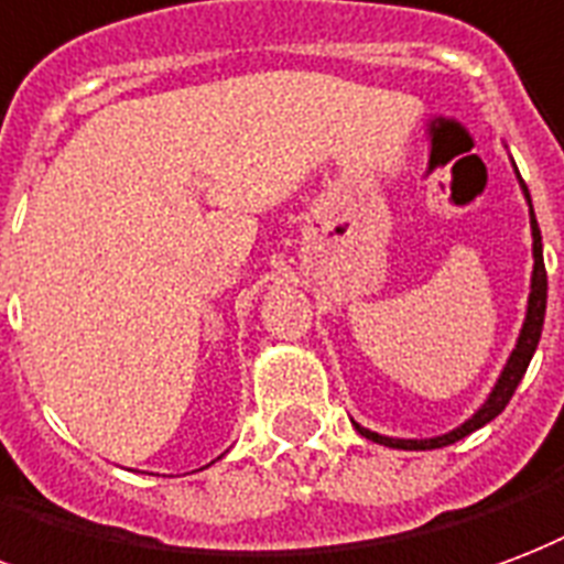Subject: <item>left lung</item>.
I'll list each match as a JSON object with an SVG mask.
<instances>
[{"label": "left lung", "instance_id": "left-lung-1", "mask_svg": "<svg viewBox=\"0 0 564 564\" xmlns=\"http://www.w3.org/2000/svg\"><path fill=\"white\" fill-rule=\"evenodd\" d=\"M523 185V182H520ZM523 194L529 199V187L523 185ZM529 218H532V253H535V269H532V293H529V311H527V323H523V332L517 337V346L508 365H505L502 377L496 382V388L490 391V398L484 403L481 410L475 412L473 419L460 424L457 431L445 433V436H436V440H391V436H379V433H370L365 427L356 431L367 440L379 442V445H388V448H406V452H427V448H442V445H452V442L469 436L473 431L484 427L487 421H494L499 412L508 406V400L514 398L517 386L520 379L527 373L529 361L535 356V346L541 340V328H544V311H547V269H544V250H541V229H538L535 212H532V199H529Z\"/></svg>", "mask_w": 564, "mask_h": 564}]
</instances>
